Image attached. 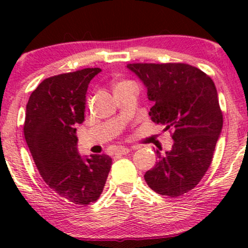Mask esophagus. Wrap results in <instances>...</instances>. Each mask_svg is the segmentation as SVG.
<instances>
[{"mask_svg":"<svg viewBox=\"0 0 248 248\" xmlns=\"http://www.w3.org/2000/svg\"><path fill=\"white\" fill-rule=\"evenodd\" d=\"M129 152L130 149L127 147H120L116 149V154H118V155H126V154H128Z\"/></svg>","mask_w":248,"mask_h":248,"instance_id":"obj_1","label":"esophagus"}]
</instances>
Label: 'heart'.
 <instances>
[{
    "instance_id": "b5f03b06",
    "label": "heart",
    "mask_w": 248,
    "mask_h": 248,
    "mask_svg": "<svg viewBox=\"0 0 248 248\" xmlns=\"http://www.w3.org/2000/svg\"><path fill=\"white\" fill-rule=\"evenodd\" d=\"M124 82H127V81H124ZM124 82H119L118 85H121V84H124ZM118 85H116V86H118Z\"/></svg>"
}]
</instances>
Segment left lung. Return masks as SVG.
<instances>
[{
	"mask_svg": "<svg viewBox=\"0 0 248 248\" xmlns=\"http://www.w3.org/2000/svg\"><path fill=\"white\" fill-rule=\"evenodd\" d=\"M147 88L154 106L152 121L172 133L173 144L144 173L155 192L178 197L199 183L211 164L223 128L215 82L203 71L183 62L128 64Z\"/></svg>",
	"mask_w": 248,
	"mask_h": 248,
	"instance_id": "1",
	"label": "left lung"
}]
</instances>
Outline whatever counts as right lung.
Returning <instances> with one entry per match:
<instances>
[{"label": "right lung", "instance_id": "obj_1", "mask_svg": "<svg viewBox=\"0 0 248 248\" xmlns=\"http://www.w3.org/2000/svg\"><path fill=\"white\" fill-rule=\"evenodd\" d=\"M100 72L94 67L50 77L27 105L24 138L37 169L51 191L77 205L98 201L112 167L108 155L81 157L77 148L88 84Z\"/></svg>", "mask_w": 248, "mask_h": 248}]
</instances>
